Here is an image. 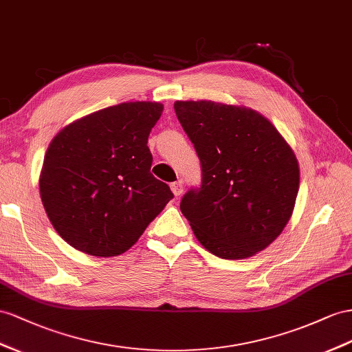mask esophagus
<instances>
[{"instance_id": "34e87169", "label": "esophagus", "mask_w": 352, "mask_h": 352, "mask_svg": "<svg viewBox=\"0 0 352 352\" xmlns=\"http://www.w3.org/2000/svg\"><path fill=\"white\" fill-rule=\"evenodd\" d=\"M170 190H173V193L175 196H179V195L183 193V190H184V183L182 182V179H178V182L170 184Z\"/></svg>"}]
</instances>
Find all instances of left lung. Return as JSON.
Returning a JSON list of instances; mask_svg holds the SVG:
<instances>
[{"label": "left lung", "instance_id": "1", "mask_svg": "<svg viewBox=\"0 0 352 352\" xmlns=\"http://www.w3.org/2000/svg\"><path fill=\"white\" fill-rule=\"evenodd\" d=\"M201 160V186L179 210L197 241L221 258H247L281 235L299 192L293 150L266 117L212 101H177Z\"/></svg>", "mask_w": 352, "mask_h": 352}]
</instances>
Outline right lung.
<instances>
[{
  "label": "right lung",
  "mask_w": 352,
  "mask_h": 352,
  "mask_svg": "<svg viewBox=\"0 0 352 352\" xmlns=\"http://www.w3.org/2000/svg\"><path fill=\"white\" fill-rule=\"evenodd\" d=\"M159 102H123L65 126L52 140L40 195L71 247L111 257L129 250L174 195L153 177L147 146Z\"/></svg>",
  "instance_id": "add662e5"
}]
</instances>
